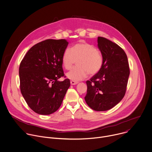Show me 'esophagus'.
Wrapping results in <instances>:
<instances>
[{
  "label": "esophagus",
  "instance_id": "1",
  "mask_svg": "<svg viewBox=\"0 0 152 152\" xmlns=\"http://www.w3.org/2000/svg\"><path fill=\"white\" fill-rule=\"evenodd\" d=\"M77 82H75V81H73V80H71L70 81V83H71V85H76V84H77Z\"/></svg>",
  "mask_w": 152,
  "mask_h": 152
}]
</instances>
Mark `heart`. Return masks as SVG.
<instances>
[{
    "instance_id": "heart-1",
    "label": "heart",
    "mask_w": 152,
    "mask_h": 152,
    "mask_svg": "<svg viewBox=\"0 0 152 152\" xmlns=\"http://www.w3.org/2000/svg\"><path fill=\"white\" fill-rule=\"evenodd\" d=\"M77 67L72 69L66 75L70 80L77 82L85 79L89 73L94 75L101 69L103 65L102 53L93 45L82 42L74 45L72 49L67 48L64 52L62 62L64 68L70 70L76 60Z\"/></svg>"
}]
</instances>
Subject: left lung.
Here are the masks:
<instances>
[{"label": "left lung", "mask_w": 152, "mask_h": 152, "mask_svg": "<svg viewBox=\"0 0 152 152\" xmlns=\"http://www.w3.org/2000/svg\"><path fill=\"white\" fill-rule=\"evenodd\" d=\"M98 48L103 56L100 70L86 82L85 100L92 110L107 111L124 97L130 70L124 51L115 42L99 37Z\"/></svg>", "instance_id": "left-lung-1"}]
</instances>
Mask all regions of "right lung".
Instances as JSON below:
<instances>
[{
	"label": "right lung",
	"mask_w": 152,
	"mask_h": 152,
	"mask_svg": "<svg viewBox=\"0 0 152 152\" xmlns=\"http://www.w3.org/2000/svg\"><path fill=\"white\" fill-rule=\"evenodd\" d=\"M69 42L49 39L32 46L19 67L20 91L31 109L41 115H49L61 106L70 86L64 76L62 56Z\"/></svg>",
	"instance_id": "obj_1"
}]
</instances>
